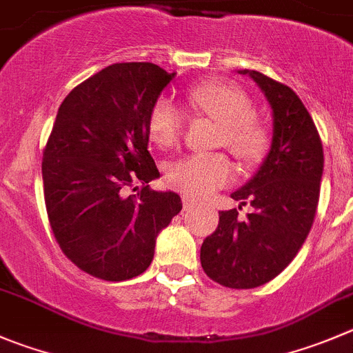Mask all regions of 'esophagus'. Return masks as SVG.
I'll list each match as a JSON object with an SVG mask.
<instances>
[{
    "mask_svg": "<svg viewBox=\"0 0 353 353\" xmlns=\"http://www.w3.org/2000/svg\"><path fill=\"white\" fill-rule=\"evenodd\" d=\"M183 208H185V210H190V208H194V206H197V201L194 199V197H190V196H183Z\"/></svg>",
    "mask_w": 353,
    "mask_h": 353,
    "instance_id": "34e87169",
    "label": "esophagus"
}]
</instances>
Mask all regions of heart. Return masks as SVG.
Here are the masks:
<instances>
[{
  "instance_id": "obj_1",
  "label": "heart",
  "mask_w": 353,
  "mask_h": 353,
  "mask_svg": "<svg viewBox=\"0 0 353 353\" xmlns=\"http://www.w3.org/2000/svg\"><path fill=\"white\" fill-rule=\"evenodd\" d=\"M189 100L201 112L221 124L225 143L244 163L261 159L268 147V133L254 119L253 103L244 90L227 81H210L189 90ZM183 112L168 97L154 102L147 130L159 147H173L183 132ZM232 176L230 161L223 154H190L168 166V182L190 196H208Z\"/></svg>"
}]
</instances>
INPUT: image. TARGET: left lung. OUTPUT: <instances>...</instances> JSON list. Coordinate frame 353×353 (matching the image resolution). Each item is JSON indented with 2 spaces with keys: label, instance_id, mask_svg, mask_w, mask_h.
<instances>
[{
  "label": "left lung",
  "instance_id": "8db88e82",
  "mask_svg": "<svg viewBox=\"0 0 353 353\" xmlns=\"http://www.w3.org/2000/svg\"><path fill=\"white\" fill-rule=\"evenodd\" d=\"M250 76L272 109V143L253 179L232 194L253 213L220 211L218 227L201 246V265L225 288L251 290L268 283L293 261L314 223L324 152L303 102L290 86L256 70ZM241 210V206H239Z\"/></svg>",
  "mask_w": 353,
  "mask_h": 353
}]
</instances>
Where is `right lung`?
Returning <instances> with one entry per match:
<instances>
[{"label":"right lung","instance_id":"add662e5","mask_svg":"<svg viewBox=\"0 0 353 353\" xmlns=\"http://www.w3.org/2000/svg\"><path fill=\"white\" fill-rule=\"evenodd\" d=\"M174 74L150 62L112 63L59 107L43 154L46 213L63 254L93 277L126 281L145 272L157 236L182 210L171 190L123 194L137 180L159 179L147 121Z\"/></svg>","mask_w":353,"mask_h":353}]
</instances>
